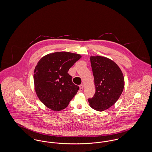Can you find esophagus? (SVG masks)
<instances>
[{"instance_id": "esophagus-1", "label": "esophagus", "mask_w": 152, "mask_h": 152, "mask_svg": "<svg viewBox=\"0 0 152 152\" xmlns=\"http://www.w3.org/2000/svg\"><path fill=\"white\" fill-rule=\"evenodd\" d=\"M80 87V91H83V84H81L79 86Z\"/></svg>"}]
</instances>
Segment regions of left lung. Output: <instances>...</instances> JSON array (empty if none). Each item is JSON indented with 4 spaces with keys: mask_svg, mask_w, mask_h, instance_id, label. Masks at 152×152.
<instances>
[{
    "mask_svg": "<svg viewBox=\"0 0 152 152\" xmlns=\"http://www.w3.org/2000/svg\"><path fill=\"white\" fill-rule=\"evenodd\" d=\"M96 92L88 102L92 108L104 111L113 105L123 92L124 77L120 67L113 60L101 56L90 58Z\"/></svg>",
    "mask_w": 152,
    "mask_h": 152,
    "instance_id": "8db88e82",
    "label": "left lung"
}]
</instances>
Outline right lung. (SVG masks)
Listing matches in <instances>:
<instances>
[{"label": "right lung", "instance_id": "obj_1", "mask_svg": "<svg viewBox=\"0 0 152 152\" xmlns=\"http://www.w3.org/2000/svg\"><path fill=\"white\" fill-rule=\"evenodd\" d=\"M81 56L69 52H56L45 55L34 69L36 95L48 108L60 111L68 105L79 87L72 81L69 68Z\"/></svg>", "mask_w": 152, "mask_h": 152}]
</instances>
